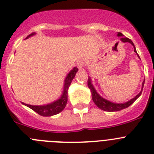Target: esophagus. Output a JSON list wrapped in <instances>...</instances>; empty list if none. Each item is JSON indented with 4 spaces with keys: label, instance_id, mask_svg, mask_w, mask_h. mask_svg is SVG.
I'll return each mask as SVG.
<instances>
[{
    "label": "esophagus",
    "instance_id": "1",
    "mask_svg": "<svg viewBox=\"0 0 154 154\" xmlns=\"http://www.w3.org/2000/svg\"><path fill=\"white\" fill-rule=\"evenodd\" d=\"M84 64H85V63H84V61H80L77 62V67H78V68L80 69V70H82L83 67H84Z\"/></svg>",
    "mask_w": 154,
    "mask_h": 154
}]
</instances>
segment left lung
<instances>
[{
	"instance_id": "left-lung-1",
	"label": "left lung",
	"mask_w": 154,
	"mask_h": 154,
	"mask_svg": "<svg viewBox=\"0 0 154 154\" xmlns=\"http://www.w3.org/2000/svg\"><path fill=\"white\" fill-rule=\"evenodd\" d=\"M118 37H121L120 40L121 42H129L130 44H131L134 47V51L137 54V51H136L135 46H134V45L133 42L131 41V39H129L127 37H124V35L122 33H121V32H118L117 34ZM137 57L140 58L139 55L137 54ZM87 84H88V87L89 89L90 90V92H91L92 94V99H93V101L94 102V103L97 105V106L98 108H100V109L103 110V111H106V112H117V111H120L122 109H126L128 106H130L139 97H140V95H141L142 90H143V85H144V80L142 83V87H141V90L140 91V93H138L137 95H136L135 97H134L133 99L131 100H128V102H125V103H112V102L109 101V100H107L106 99L103 98V97H101L97 91L96 90V89L94 88V86L93 85V83H92V80L91 77H88V81H87Z\"/></svg>"
}]
</instances>
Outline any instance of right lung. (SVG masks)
Listing matches in <instances>:
<instances>
[{
  "label": "right lung",
  "instance_id": "obj_1",
  "mask_svg": "<svg viewBox=\"0 0 154 154\" xmlns=\"http://www.w3.org/2000/svg\"><path fill=\"white\" fill-rule=\"evenodd\" d=\"M35 32L30 34L26 38H28L31 36H33L35 35ZM78 71V68L77 67H74L72 70L66 76L64 81V87H63V91L61 93V97L57 99L55 101L52 102L51 103H48L46 105H42V106H33V105L26 104V103H22L23 105L30 108L31 109L35 111V112L38 113V115L42 116H52L54 115H57L62 112L65 108L66 105L67 103V90H68L69 87H70L73 79L75 77L76 74Z\"/></svg>",
  "mask_w": 154,
  "mask_h": 154
}]
</instances>
